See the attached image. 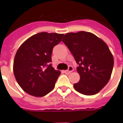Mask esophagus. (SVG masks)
<instances>
[{
  "mask_svg": "<svg viewBox=\"0 0 123 123\" xmlns=\"http://www.w3.org/2000/svg\"><path fill=\"white\" fill-rule=\"evenodd\" d=\"M73 71V68L71 66H69V67H68V70H65V71H64V72L66 73V74H69L71 72Z\"/></svg>",
  "mask_w": 123,
  "mask_h": 123,
  "instance_id": "esophagus-1",
  "label": "esophagus"
}]
</instances>
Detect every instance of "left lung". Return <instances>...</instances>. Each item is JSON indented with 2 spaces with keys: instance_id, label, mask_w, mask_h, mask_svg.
Masks as SVG:
<instances>
[{
  "instance_id": "obj_1",
  "label": "left lung",
  "mask_w": 123,
  "mask_h": 123,
  "mask_svg": "<svg viewBox=\"0 0 123 123\" xmlns=\"http://www.w3.org/2000/svg\"><path fill=\"white\" fill-rule=\"evenodd\" d=\"M62 41L68 46L79 64L80 80L73 86L84 95L99 92L111 79L114 57L107 44L89 32L66 34Z\"/></svg>"
}]
</instances>
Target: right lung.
<instances>
[{"instance_id":"1","label":"right lung","mask_w":123,"mask_h":123,"mask_svg":"<svg viewBox=\"0 0 123 123\" xmlns=\"http://www.w3.org/2000/svg\"><path fill=\"white\" fill-rule=\"evenodd\" d=\"M63 34L40 32L32 36L19 47L14 57L13 72L16 81L29 94L42 97L53 90L59 70L52 66V53Z\"/></svg>"}]
</instances>
